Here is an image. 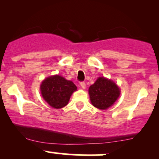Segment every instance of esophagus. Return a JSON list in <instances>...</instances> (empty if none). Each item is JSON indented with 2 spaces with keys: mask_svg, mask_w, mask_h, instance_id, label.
<instances>
[{
  "mask_svg": "<svg viewBox=\"0 0 159 159\" xmlns=\"http://www.w3.org/2000/svg\"><path fill=\"white\" fill-rule=\"evenodd\" d=\"M80 85H81V88H83V89H85V87H86V84L84 83V82H81V84H80Z\"/></svg>",
  "mask_w": 159,
  "mask_h": 159,
  "instance_id": "34e87169",
  "label": "esophagus"
}]
</instances>
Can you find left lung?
I'll return each mask as SVG.
<instances>
[{
	"label": "left lung",
	"mask_w": 159,
	"mask_h": 159,
	"mask_svg": "<svg viewBox=\"0 0 159 159\" xmlns=\"http://www.w3.org/2000/svg\"><path fill=\"white\" fill-rule=\"evenodd\" d=\"M120 91L114 82L105 78H98L89 88L90 101L94 107L105 110L119 97Z\"/></svg>",
	"instance_id": "1"
}]
</instances>
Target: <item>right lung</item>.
Listing matches in <instances>:
<instances>
[{"instance_id": "add662e5", "label": "right lung", "mask_w": 159, "mask_h": 159, "mask_svg": "<svg viewBox=\"0 0 159 159\" xmlns=\"http://www.w3.org/2000/svg\"><path fill=\"white\" fill-rule=\"evenodd\" d=\"M42 96L50 106L59 109L67 105L71 95L77 90L72 81H67L60 75L51 76L40 86Z\"/></svg>"}]
</instances>
